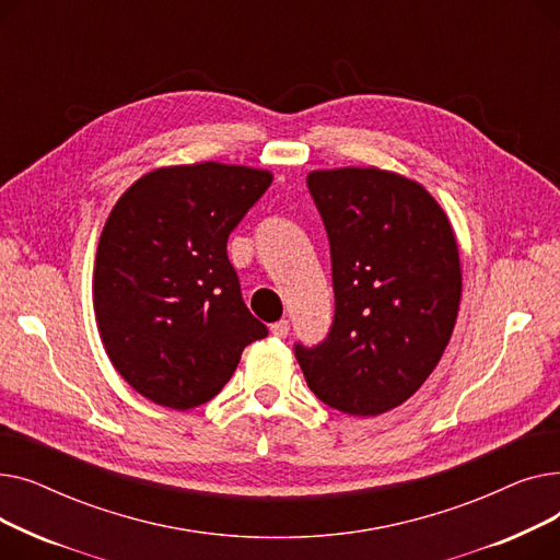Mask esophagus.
<instances>
[{
  "label": "esophagus",
  "mask_w": 560,
  "mask_h": 560,
  "mask_svg": "<svg viewBox=\"0 0 560 560\" xmlns=\"http://www.w3.org/2000/svg\"><path fill=\"white\" fill-rule=\"evenodd\" d=\"M270 331H272V336H277V338H285L288 331H290V322H288V319H279V322H275V325L270 327Z\"/></svg>",
  "instance_id": "obj_1"
}]
</instances>
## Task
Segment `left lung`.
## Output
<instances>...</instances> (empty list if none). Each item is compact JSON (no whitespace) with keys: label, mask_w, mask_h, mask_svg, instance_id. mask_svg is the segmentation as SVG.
<instances>
[{"label":"left lung","mask_w":560,"mask_h":560,"mask_svg":"<svg viewBox=\"0 0 560 560\" xmlns=\"http://www.w3.org/2000/svg\"><path fill=\"white\" fill-rule=\"evenodd\" d=\"M331 247L327 338L295 345L317 399L347 416L404 404L438 365L460 304L452 224L416 182L376 167L306 176Z\"/></svg>","instance_id":"obj_1"}]
</instances>
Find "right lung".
<instances>
[{"label":"right lung","instance_id":"add662e5","mask_svg":"<svg viewBox=\"0 0 560 560\" xmlns=\"http://www.w3.org/2000/svg\"><path fill=\"white\" fill-rule=\"evenodd\" d=\"M270 184V172L245 165H174L140 176L113 206L95 317L110 363L142 397L176 410L206 404L243 349L268 336L243 302L226 241Z\"/></svg>","mask_w":560,"mask_h":560}]
</instances>
